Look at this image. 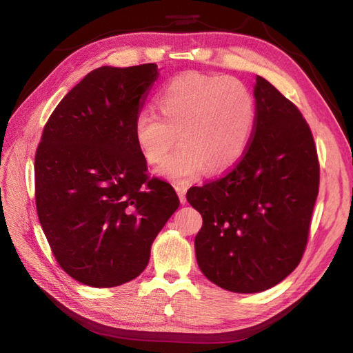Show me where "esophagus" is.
<instances>
[{"label":"esophagus","instance_id":"34e87169","mask_svg":"<svg viewBox=\"0 0 353 353\" xmlns=\"http://www.w3.org/2000/svg\"><path fill=\"white\" fill-rule=\"evenodd\" d=\"M175 190H176V193L179 196V201L184 205V203L187 201V197H185V194H187V185L184 183H178L175 185Z\"/></svg>","mask_w":353,"mask_h":353}]
</instances>
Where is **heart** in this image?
<instances>
[{
  "label": "heart",
  "instance_id": "1",
  "mask_svg": "<svg viewBox=\"0 0 353 353\" xmlns=\"http://www.w3.org/2000/svg\"><path fill=\"white\" fill-rule=\"evenodd\" d=\"M159 114L143 110L134 140L148 163L156 165L179 137L181 145L157 169L170 179H188L205 168L219 174L236 165L253 134L256 103L245 85L222 74L184 73L157 95Z\"/></svg>",
  "mask_w": 353,
  "mask_h": 353
}]
</instances>
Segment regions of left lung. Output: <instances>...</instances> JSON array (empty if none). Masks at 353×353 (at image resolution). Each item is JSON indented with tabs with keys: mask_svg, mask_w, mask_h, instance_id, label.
Segmentation results:
<instances>
[{
	"mask_svg": "<svg viewBox=\"0 0 353 353\" xmlns=\"http://www.w3.org/2000/svg\"><path fill=\"white\" fill-rule=\"evenodd\" d=\"M254 99L256 122L241 159L187 193L203 218L194 240L200 271L234 293L268 290L296 270L319 190L316 147L301 110L261 77Z\"/></svg>",
	"mask_w": 353,
	"mask_h": 353,
	"instance_id": "left-lung-1",
	"label": "left lung"
}]
</instances>
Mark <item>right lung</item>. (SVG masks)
Masks as SVG:
<instances>
[{
  "mask_svg": "<svg viewBox=\"0 0 353 353\" xmlns=\"http://www.w3.org/2000/svg\"><path fill=\"white\" fill-rule=\"evenodd\" d=\"M159 78L156 63L90 72L51 113L35 153V203L61 270L91 287L134 280L179 206L150 176L134 123Z\"/></svg>",
  "mask_w": 353,
  "mask_h": 353,
  "instance_id": "obj_1",
  "label": "right lung"
}]
</instances>
